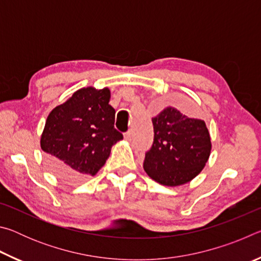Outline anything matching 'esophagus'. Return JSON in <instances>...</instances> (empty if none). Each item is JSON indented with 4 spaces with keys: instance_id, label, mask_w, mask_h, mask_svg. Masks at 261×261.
Masks as SVG:
<instances>
[{
    "instance_id": "34e87169",
    "label": "esophagus",
    "mask_w": 261,
    "mask_h": 261,
    "mask_svg": "<svg viewBox=\"0 0 261 261\" xmlns=\"http://www.w3.org/2000/svg\"><path fill=\"white\" fill-rule=\"evenodd\" d=\"M131 138H132V134H131V131H127V132H125V134H124V139H125V140H127V141H130V140H131Z\"/></svg>"
}]
</instances>
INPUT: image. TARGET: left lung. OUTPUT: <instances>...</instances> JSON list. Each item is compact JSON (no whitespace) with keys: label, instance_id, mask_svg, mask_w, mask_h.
Segmentation results:
<instances>
[{"label":"left lung","instance_id":"8db88e82","mask_svg":"<svg viewBox=\"0 0 261 261\" xmlns=\"http://www.w3.org/2000/svg\"><path fill=\"white\" fill-rule=\"evenodd\" d=\"M154 141L146 153L144 170L166 187L189 183L204 169L211 155L208 129L202 120L167 107L152 118Z\"/></svg>","mask_w":261,"mask_h":261}]
</instances>
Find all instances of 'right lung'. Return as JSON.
<instances>
[{
	"label": "right lung",
	"instance_id": "1",
	"mask_svg": "<svg viewBox=\"0 0 261 261\" xmlns=\"http://www.w3.org/2000/svg\"><path fill=\"white\" fill-rule=\"evenodd\" d=\"M108 87H84L48 115L40 146L49 169L65 182L94 176L123 139L114 127Z\"/></svg>",
	"mask_w": 261,
	"mask_h": 261
}]
</instances>
